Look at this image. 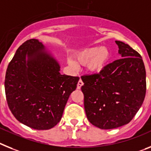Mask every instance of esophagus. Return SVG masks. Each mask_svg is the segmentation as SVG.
<instances>
[{"mask_svg": "<svg viewBox=\"0 0 151 151\" xmlns=\"http://www.w3.org/2000/svg\"><path fill=\"white\" fill-rule=\"evenodd\" d=\"M83 81H82V80L81 79H80V81H78V83H77V89H78V90H80V89L81 88V86H83Z\"/></svg>", "mask_w": 151, "mask_h": 151, "instance_id": "esophagus-1", "label": "esophagus"}]
</instances>
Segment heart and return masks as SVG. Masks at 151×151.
Here are the masks:
<instances>
[{
  "instance_id": "heart-1",
  "label": "heart",
  "mask_w": 151,
  "mask_h": 151,
  "mask_svg": "<svg viewBox=\"0 0 151 151\" xmlns=\"http://www.w3.org/2000/svg\"><path fill=\"white\" fill-rule=\"evenodd\" d=\"M111 58V51L106 46L89 47L77 52L75 55L76 61L81 65H86L87 70L93 74L103 71L108 65ZM68 63L70 66L76 67L74 61L69 60Z\"/></svg>"
}]
</instances>
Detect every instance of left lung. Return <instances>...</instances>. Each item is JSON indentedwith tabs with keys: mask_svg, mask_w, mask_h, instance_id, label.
<instances>
[{
	"mask_svg": "<svg viewBox=\"0 0 151 151\" xmlns=\"http://www.w3.org/2000/svg\"><path fill=\"white\" fill-rule=\"evenodd\" d=\"M115 43L121 58L99 74L81 77L86 117L101 129H113L130 122L146 93V70L141 56L128 44Z\"/></svg>",
	"mask_w": 151,
	"mask_h": 151,
	"instance_id": "1",
	"label": "left lung"
}]
</instances>
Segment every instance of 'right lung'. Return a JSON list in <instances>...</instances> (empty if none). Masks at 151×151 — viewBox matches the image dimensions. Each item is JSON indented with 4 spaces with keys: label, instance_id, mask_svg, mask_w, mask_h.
Here are the masks:
<instances>
[{
    "label": "right lung",
    "instance_id": "add662e5",
    "mask_svg": "<svg viewBox=\"0 0 151 151\" xmlns=\"http://www.w3.org/2000/svg\"><path fill=\"white\" fill-rule=\"evenodd\" d=\"M60 68L38 39L27 40L18 48L6 69L4 86L9 108L19 122L48 130L61 121L79 77L61 74Z\"/></svg>",
    "mask_w": 151,
    "mask_h": 151
}]
</instances>
